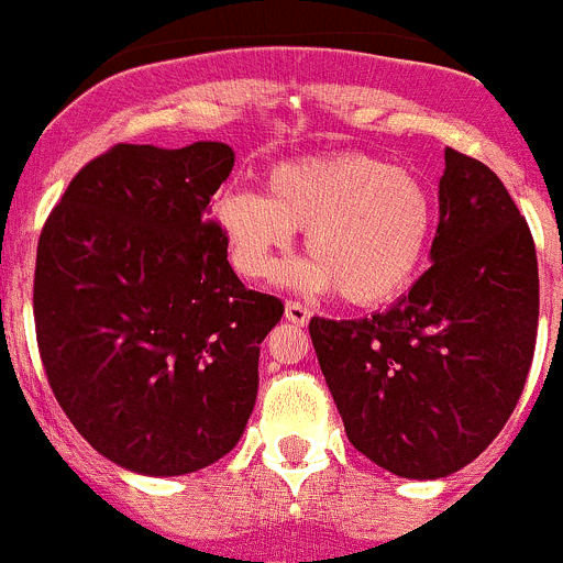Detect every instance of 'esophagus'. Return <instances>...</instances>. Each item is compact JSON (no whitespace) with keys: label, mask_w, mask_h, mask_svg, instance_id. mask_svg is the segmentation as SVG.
<instances>
[{"label":"esophagus","mask_w":563,"mask_h":563,"mask_svg":"<svg viewBox=\"0 0 563 563\" xmlns=\"http://www.w3.org/2000/svg\"><path fill=\"white\" fill-rule=\"evenodd\" d=\"M284 317H287L289 322H295V325H306L311 311L306 309L303 303H298V300H287V306H284Z\"/></svg>","instance_id":"obj_1"}]
</instances>
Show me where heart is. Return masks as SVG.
<instances>
[{"instance_id": "1", "label": "heart", "mask_w": 563, "mask_h": 563, "mask_svg": "<svg viewBox=\"0 0 563 563\" xmlns=\"http://www.w3.org/2000/svg\"><path fill=\"white\" fill-rule=\"evenodd\" d=\"M216 221L232 260L252 279H276L306 232L309 263L298 287L342 292L353 306L397 298L430 246V188L402 166L366 153H336L274 166L260 191H227Z\"/></svg>"}]
</instances>
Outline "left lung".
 <instances>
[{"mask_svg": "<svg viewBox=\"0 0 563 563\" xmlns=\"http://www.w3.org/2000/svg\"><path fill=\"white\" fill-rule=\"evenodd\" d=\"M432 268L361 320L309 333L350 443L402 478L473 463L509 421L539 320L531 230L489 166L446 147Z\"/></svg>", "mask_w": 563, "mask_h": 563, "instance_id": "8db88e82", "label": "left lung"}]
</instances>
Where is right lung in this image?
I'll use <instances>...</instances> for the list:
<instances>
[{
	"mask_svg": "<svg viewBox=\"0 0 563 563\" xmlns=\"http://www.w3.org/2000/svg\"><path fill=\"white\" fill-rule=\"evenodd\" d=\"M232 164L224 142L117 144L43 224L32 303L48 386L125 471L208 468L257 402L260 344L284 303L238 279L208 219Z\"/></svg>",
	"mask_w": 563,
	"mask_h": 563,
	"instance_id": "1",
	"label": "right lung"
}]
</instances>
